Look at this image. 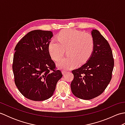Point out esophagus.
<instances>
[{
    "mask_svg": "<svg viewBox=\"0 0 125 125\" xmlns=\"http://www.w3.org/2000/svg\"><path fill=\"white\" fill-rule=\"evenodd\" d=\"M62 73H63V75H65V74L66 73H68V72H67V71H66L63 70Z\"/></svg>",
    "mask_w": 125,
    "mask_h": 125,
    "instance_id": "1",
    "label": "esophagus"
}]
</instances>
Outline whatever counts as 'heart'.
Wrapping results in <instances>:
<instances>
[{
	"label": "heart",
	"instance_id": "obj_1",
	"mask_svg": "<svg viewBox=\"0 0 125 125\" xmlns=\"http://www.w3.org/2000/svg\"><path fill=\"white\" fill-rule=\"evenodd\" d=\"M57 40L52 39L48 46L50 56L57 61L64 55L67 49L68 57L57 63V67L63 70L71 69L77 65L83 64L89 59L94 47L92 36L73 29L64 30L58 33Z\"/></svg>",
	"mask_w": 125,
	"mask_h": 125
}]
</instances>
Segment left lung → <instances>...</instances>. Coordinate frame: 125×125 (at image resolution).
Segmentation results:
<instances>
[{"mask_svg": "<svg viewBox=\"0 0 125 125\" xmlns=\"http://www.w3.org/2000/svg\"><path fill=\"white\" fill-rule=\"evenodd\" d=\"M94 52L81 67L72 71L73 79L71 89L76 97L90 100L99 96L106 88L112 78L114 59L107 41L97 30H93Z\"/></svg>", "mask_w": 125, "mask_h": 125, "instance_id": "left-lung-1", "label": "left lung"}]
</instances>
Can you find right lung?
<instances>
[{
  "mask_svg": "<svg viewBox=\"0 0 125 125\" xmlns=\"http://www.w3.org/2000/svg\"><path fill=\"white\" fill-rule=\"evenodd\" d=\"M51 31L34 30L28 33L15 47L12 69L14 82L23 96L34 101L49 99L62 77L48 50Z\"/></svg>",
  "mask_w": 125,
  "mask_h": 125,
  "instance_id": "add662e5",
  "label": "right lung"
}]
</instances>
